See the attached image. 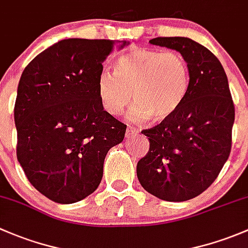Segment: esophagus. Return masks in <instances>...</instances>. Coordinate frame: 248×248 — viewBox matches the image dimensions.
Instances as JSON below:
<instances>
[{
  "label": "esophagus",
  "instance_id": "1",
  "mask_svg": "<svg viewBox=\"0 0 248 248\" xmlns=\"http://www.w3.org/2000/svg\"><path fill=\"white\" fill-rule=\"evenodd\" d=\"M137 135H139V131H137L136 129H134V127L129 126L126 130V135H125V137H126L127 140H130V139H134V137L137 136Z\"/></svg>",
  "mask_w": 248,
  "mask_h": 248
}]
</instances>
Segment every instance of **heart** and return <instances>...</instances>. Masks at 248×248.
<instances>
[{
  "mask_svg": "<svg viewBox=\"0 0 248 248\" xmlns=\"http://www.w3.org/2000/svg\"><path fill=\"white\" fill-rule=\"evenodd\" d=\"M96 86L103 108L111 116H121L134 98L131 121L162 122L185 100L190 73L179 53L134 48L114 62V73L103 69Z\"/></svg>",
  "mask_w": 248,
  "mask_h": 248,
  "instance_id": "heart-1",
  "label": "heart"
}]
</instances>
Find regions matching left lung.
<instances>
[{"label": "left lung", "instance_id": "8db88e82", "mask_svg": "<svg viewBox=\"0 0 248 248\" xmlns=\"http://www.w3.org/2000/svg\"><path fill=\"white\" fill-rule=\"evenodd\" d=\"M149 43L183 56L190 87L174 114L142 131L150 148L137 163V178L160 200L188 201L214 183L231 153L235 109L228 78L217 57L190 38L159 37Z\"/></svg>", "mask_w": 248, "mask_h": 248}]
</instances>
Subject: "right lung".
<instances>
[{
    "label": "right lung",
    "mask_w": 248,
    "mask_h": 248,
    "mask_svg": "<svg viewBox=\"0 0 248 248\" xmlns=\"http://www.w3.org/2000/svg\"><path fill=\"white\" fill-rule=\"evenodd\" d=\"M114 46L108 39H63L33 58L20 78L16 156L30 183L56 203L93 193L107 152L124 140L126 125L103 108L96 86Z\"/></svg>",
    "instance_id": "right-lung-1"
}]
</instances>
